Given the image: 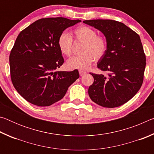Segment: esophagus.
Wrapping results in <instances>:
<instances>
[{
	"label": "esophagus",
	"mask_w": 154,
	"mask_h": 154,
	"mask_svg": "<svg viewBox=\"0 0 154 154\" xmlns=\"http://www.w3.org/2000/svg\"><path fill=\"white\" fill-rule=\"evenodd\" d=\"M79 72L80 76H83V75H84L85 74H86V72H85V71H82V70H79Z\"/></svg>",
	"instance_id": "obj_1"
}]
</instances>
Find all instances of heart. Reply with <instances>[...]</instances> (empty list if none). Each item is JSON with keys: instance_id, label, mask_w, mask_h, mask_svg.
<instances>
[{"instance_id": "heart-1", "label": "heart", "mask_w": 154, "mask_h": 154, "mask_svg": "<svg viewBox=\"0 0 154 154\" xmlns=\"http://www.w3.org/2000/svg\"><path fill=\"white\" fill-rule=\"evenodd\" d=\"M75 41L83 43L81 49L82 55L68 60L66 66L70 69L85 70L89 68L94 60L102 59L109 48L108 40L105 36L98 35L94 28L80 26L72 31ZM58 46L61 53L67 57L72 52V38L66 32H62L58 38Z\"/></svg>"}]
</instances>
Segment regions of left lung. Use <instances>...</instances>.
<instances>
[{"label": "left lung", "instance_id": "1", "mask_svg": "<svg viewBox=\"0 0 154 154\" xmlns=\"http://www.w3.org/2000/svg\"><path fill=\"white\" fill-rule=\"evenodd\" d=\"M100 30L109 43L97 66L107 75L90 72L94 83L88 89L92 100L104 107L114 108L127 103L138 92L144 77L146 57L140 36L123 23L111 20H85Z\"/></svg>", "mask_w": 154, "mask_h": 154}]
</instances>
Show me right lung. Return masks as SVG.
Masks as SVG:
<instances>
[{
    "mask_svg": "<svg viewBox=\"0 0 154 154\" xmlns=\"http://www.w3.org/2000/svg\"><path fill=\"white\" fill-rule=\"evenodd\" d=\"M81 20L47 17L22 30L9 55L10 75L17 92L28 102L48 106L58 102L79 77L75 69L56 71L64 63L58 46L59 35Z\"/></svg>",
    "mask_w": 154,
    "mask_h": 154,
    "instance_id": "1",
    "label": "right lung"
}]
</instances>
